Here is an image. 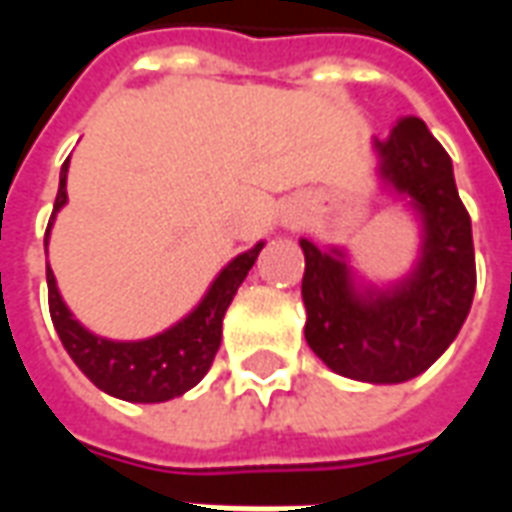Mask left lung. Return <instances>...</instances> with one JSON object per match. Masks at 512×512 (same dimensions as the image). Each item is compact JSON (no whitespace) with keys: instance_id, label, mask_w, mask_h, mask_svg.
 Listing matches in <instances>:
<instances>
[{"instance_id":"8db88e82","label":"left lung","mask_w":512,"mask_h":512,"mask_svg":"<svg viewBox=\"0 0 512 512\" xmlns=\"http://www.w3.org/2000/svg\"><path fill=\"white\" fill-rule=\"evenodd\" d=\"M376 150L386 183L422 213V257L392 290L356 293L343 252H321L301 238L304 337L340 376L403 384L447 351L469 315L477 285L472 219L455 189L447 150L419 117L397 120L389 139H376Z\"/></svg>"}]
</instances>
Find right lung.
I'll list each match as a JSON object with an SVG mask.
<instances>
[{"label": "right lung", "instance_id": "right-lung-1", "mask_svg": "<svg viewBox=\"0 0 512 512\" xmlns=\"http://www.w3.org/2000/svg\"><path fill=\"white\" fill-rule=\"evenodd\" d=\"M65 178H68V161L62 164L60 191L54 200L51 222L68 200ZM49 230H46V244H49ZM260 249L263 244L235 257L233 263L213 279L211 290L205 293L200 307L191 312L189 318L175 323L164 334L139 340V343L104 340V337L87 332L79 321H73L71 310L65 307L60 290H57L51 268H46L51 321H54V329L60 334L62 345L71 354L76 367L98 389H104L106 395L131 400V403H164V400L189 392L191 386L200 384L202 376L211 370L213 356L222 343L224 312L230 307L238 285L249 274V268L255 266Z\"/></svg>", "mask_w": 512, "mask_h": 512}]
</instances>
